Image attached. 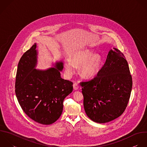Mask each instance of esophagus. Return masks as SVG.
Masks as SVG:
<instances>
[{
  "label": "esophagus",
  "mask_w": 147,
  "mask_h": 147,
  "mask_svg": "<svg viewBox=\"0 0 147 147\" xmlns=\"http://www.w3.org/2000/svg\"><path fill=\"white\" fill-rule=\"evenodd\" d=\"M73 88H74V89L76 90H78V88H79L78 85L77 83H74V84H73Z\"/></svg>",
  "instance_id": "1"
}]
</instances>
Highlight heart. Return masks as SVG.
Wrapping results in <instances>:
<instances>
[{"instance_id": "1", "label": "heart", "mask_w": 147, "mask_h": 147, "mask_svg": "<svg viewBox=\"0 0 147 147\" xmlns=\"http://www.w3.org/2000/svg\"><path fill=\"white\" fill-rule=\"evenodd\" d=\"M92 54L93 53L88 50L77 52L72 56L71 61L69 59L65 61V66L67 72L70 74H72L74 70V65L80 66L90 57L80 67V73L82 77L86 78L94 77L98 70L101 58L98 54H94L92 56Z\"/></svg>"}]
</instances>
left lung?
Here are the masks:
<instances>
[{
    "label": "left lung",
    "mask_w": 147,
    "mask_h": 147,
    "mask_svg": "<svg viewBox=\"0 0 147 147\" xmlns=\"http://www.w3.org/2000/svg\"><path fill=\"white\" fill-rule=\"evenodd\" d=\"M85 113L98 123L111 121L125 111L131 96L132 78L124 55L113 48L92 79L80 82Z\"/></svg>",
    "instance_id": "1"
}]
</instances>
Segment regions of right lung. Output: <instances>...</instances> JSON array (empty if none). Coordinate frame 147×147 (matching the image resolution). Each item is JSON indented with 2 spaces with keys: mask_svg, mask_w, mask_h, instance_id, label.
Here are the masks:
<instances>
[{
  "mask_svg": "<svg viewBox=\"0 0 147 147\" xmlns=\"http://www.w3.org/2000/svg\"><path fill=\"white\" fill-rule=\"evenodd\" d=\"M35 43L22 56L15 79V94L23 112L34 121L44 125L55 122L63 111V101L73 91V82L61 78L63 63L45 71L35 69Z\"/></svg>",
  "mask_w": 147,
  "mask_h": 147,
  "instance_id": "obj_1",
  "label": "right lung"
}]
</instances>
